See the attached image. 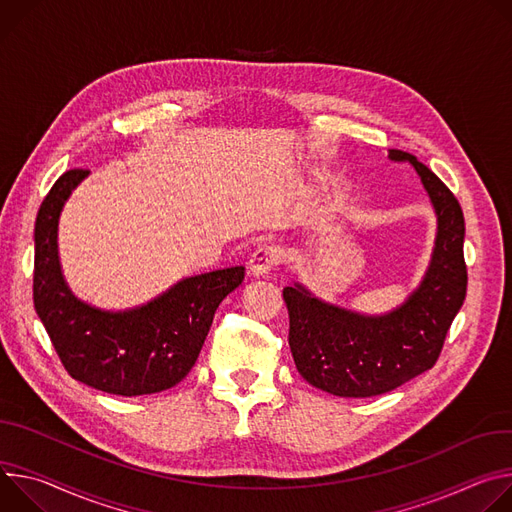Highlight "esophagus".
Segmentation results:
<instances>
[{"label":"esophagus","mask_w":512,"mask_h":512,"mask_svg":"<svg viewBox=\"0 0 512 512\" xmlns=\"http://www.w3.org/2000/svg\"><path fill=\"white\" fill-rule=\"evenodd\" d=\"M280 248L278 246H272V244H264V246H258L254 250V254L250 256V270L254 274H268L270 270H274L278 264H280Z\"/></svg>","instance_id":"esophagus-1"}]
</instances>
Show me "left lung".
<instances>
[{
	"label": "left lung",
	"mask_w": 512,
	"mask_h": 512,
	"mask_svg": "<svg viewBox=\"0 0 512 512\" xmlns=\"http://www.w3.org/2000/svg\"><path fill=\"white\" fill-rule=\"evenodd\" d=\"M415 166L437 213L431 266L409 301L382 317L327 305L301 285L285 287L289 346L299 374L335 396L384 394L433 368L453 317L466 299L464 213L443 181L413 154L390 150Z\"/></svg>",
	"instance_id": "1"
}]
</instances>
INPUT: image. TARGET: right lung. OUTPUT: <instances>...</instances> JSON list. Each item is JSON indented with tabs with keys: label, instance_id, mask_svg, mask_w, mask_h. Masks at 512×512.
<instances>
[{
	"label": "right lung",
	"instance_id": "add662e5",
	"mask_svg": "<svg viewBox=\"0 0 512 512\" xmlns=\"http://www.w3.org/2000/svg\"><path fill=\"white\" fill-rule=\"evenodd\" d=\"M89 170L71 168L44 197L34 225V309L65 370L97 390L140 396L179 384L195 366L219 303L246 268L185 278L132 311L109 313L73 297L59 264L56 227L71 191Z\"/></svg>",
	"mask_w": 512,
	"mask_h": 512
}]
</instances>
